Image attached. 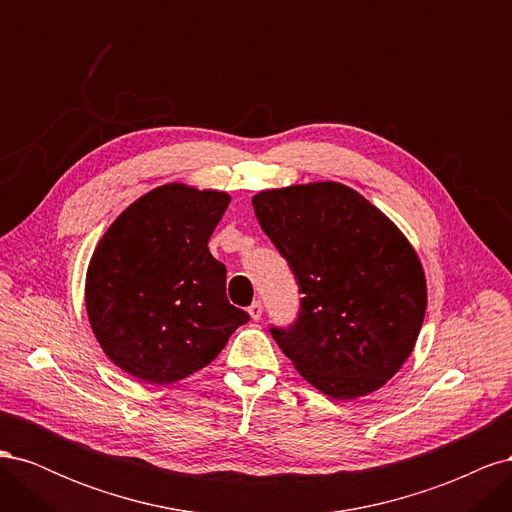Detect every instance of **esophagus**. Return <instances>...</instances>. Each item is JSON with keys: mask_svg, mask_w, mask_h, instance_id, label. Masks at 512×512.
I'll use <instances>...</instances> for the list:
<instances>
[{"mask_svg": "<svg viewBox=\"0 0 512 512\" xmlns=\"http://www.w3.org/2000/svg\"><path fill=\"white\" fill-rule=\"evenodd\" d=\"M247 314H250L252 320H260L262 318V303L254 301L250 307H247Z\"/></svg>", "mask_w": 512, "mask_h": 512, "instance_id": "34e87169", "label": "esophagus"}]
</instances>
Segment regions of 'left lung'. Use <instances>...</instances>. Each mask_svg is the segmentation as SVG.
I'll list each match as a JSON object with an SVG mask.
<instances>
[{"mask_svg": "<svg viewBox=\"0 0 512 512\" xmlns=\"http://www.w3.org/2000/svg\"><path fill=\"white\" fill-rule=\"evenodd\" d=\"M303 292L297 322L271 335L294 369L333 399L378 391L408 361L427 282L412 243L365 196L337 181L252 198Z\"/></svg>", "mask_w": 512, "mask_h": 512, "instance_id": "8db88e82", "label": "left lung"}]
</instances>
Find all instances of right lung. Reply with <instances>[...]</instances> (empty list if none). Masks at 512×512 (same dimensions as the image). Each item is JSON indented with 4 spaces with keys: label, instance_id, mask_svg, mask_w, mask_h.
Here are the masks:
<instances>
[{
    "label": "right lung",
    "instance_id": "add662e5",
    "mask_svg": "<svg viewBox=\"0 0 512 512\" xmlns=\"http://www.w3.org/2000/svg\"><path fill=\"white\" fill-rule=\"evenodd\" d=\"M230 196L166 183L119 213L98 241L85 307L100 348L147 384L188 378L250 320L226 299V267L209 252Z\"/></svg>",
    "mask_w": 512,
    "mask_h": 512
}]
</instances>
